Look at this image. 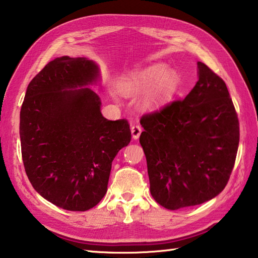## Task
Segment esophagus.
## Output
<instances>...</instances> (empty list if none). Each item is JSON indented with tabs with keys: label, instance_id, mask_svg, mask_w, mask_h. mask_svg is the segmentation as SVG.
<instances>
[{
	"label": "esophagus",
	"instance_id": "obj_1",
	"mask_svg": "<svg viewBox=\"0 0 258 258\" xmlns=\"http://www.w3.org/2000/svg\"><path fill=\"white\" fill-rule=\"evenodd\" d=\"M141 132H142V128L140 127L139 125H133L132 127H131V133H132V138L134 140H138L140 138Z\"/></svg>",
	"mask_w": 258,
	"mask_h": 258
}]
</instances>
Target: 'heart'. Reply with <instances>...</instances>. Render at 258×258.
<instances>
[{"instance_id":"1","label":"heart","mask_w":258,"mask_h":258,"mask_svg":"<svg viewBox=\"0 0 258 258\" xmlns=\"http://www.w3.org/2000/svg\"><path fill=\"white\" fill-rule=\"evenodd\" d=\"M178 85L180 76L177 72L157 62L124 76L119 82V90L127 97L145 93L140 104L145 110L154 111L171 101Z\"/></svg>"}]
</instances>
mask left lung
<instances>
[{
	"mask_svg": "<svg viewBox=\"0 0 258 258\" xmlns=\"http://www.w3.org/2000/svg\"><path fill=\"white\" fill-rule=\"evenodd\" d=\"M197 64L198 81L182 101L140 120L151 196L171 211L220 195L239 146V121L228 87L206 64Z\"/></svg>",
	"mask_w": 258,
	"mask_h": 258,
	"instance_id": "obj_1",
	"label": "left lung"
}]
</instances>
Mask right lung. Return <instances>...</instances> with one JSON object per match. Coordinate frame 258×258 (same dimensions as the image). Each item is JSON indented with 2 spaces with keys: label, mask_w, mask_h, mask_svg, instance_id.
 <instances>
[{
  "label": "right lung",
  "mask_w": 258,
  "mask_h": 258,
  "mask_svg": "<svg viewBox=\"0 0 258 258\" xmlns=\"http://www.w3.org/2000/svg\"><path fill=\"white\" fill-rule=\"evenodd\" d=\"M97 62L64 55L29 83L20 110L25 171L37 194L66 211L94 207L107 192L111 163L131 141L125 119L108 120Z\"/></svg>",
  "instance_id": "add662e5"
}]
</instances>
